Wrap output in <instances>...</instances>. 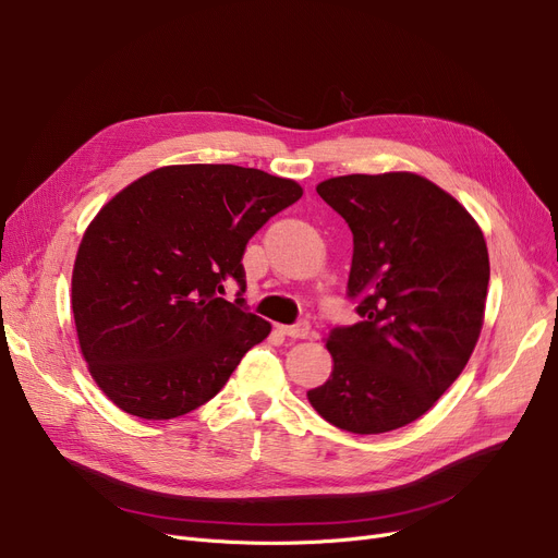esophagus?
Listing matches in <instances>:
<instances>
[{"label":"esophagus","instance_id":"34e87169","mask_svg":"<svg viewBox=\"0 0 558 558\" xmlns=\"http://www.w3.org/2000/svg\"><path fill=\"white\" fill-rule=\"evenodd\" d=\"M280 332L287 335V337H292V339H305V337H310L312 330H310L307 322H301L296 326H280Z\"/></svg>","mask_w":558,"mask_h":558}]
</instances>
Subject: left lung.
I'll return each instance as SVG.
<instances>
[{
	"label": "left lung",
	"instance_id": "8db88e82",
	"mask_svg": "<svg viewBox=\"0 0 558 558\" xmlns=\"http://www.w3.org/2000/svg\"><path fill=\"white\" fill-rule=\"evenodd\" d=\"M349 223L360 322L326 337L328 380L307 401L332 426L376 435L430 410L478 342L490 280L472 214L430 180L390 171L317 184Z\"/></svg>",
	"mask_w": 558,
	"mask_h": 558
}]
</instances>
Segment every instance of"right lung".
<instances>
[{
  "instance_id": "right-lung-1",
  "label": "right lung",
  "mask_w": 558,
  "mask_h": 558,
  "mask_svg": "<svg viewBox=\"0 0 558 558\" xmlns=\"http://www.w3.org/2000/svg\"><path fill=\"white\" fill-rule=\"evenodd\" d=\"M303 186L232 163L161 166L88 223L72 269L82 355L105 397L141 420H173L221 392L271 324L221 299L244 292L241 255Z\"/></svg>"
}]
</instances>
